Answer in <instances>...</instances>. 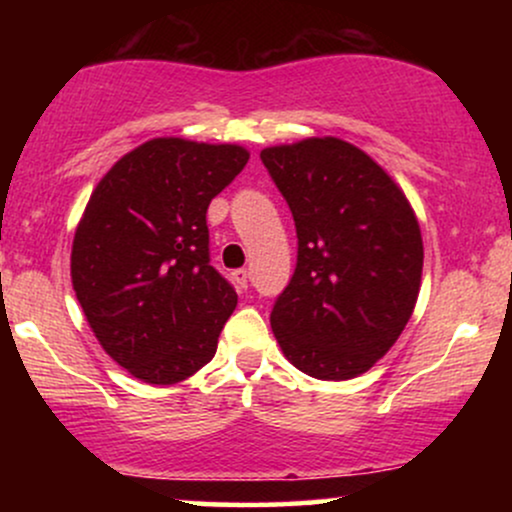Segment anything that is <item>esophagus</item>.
<instances>
[{"label":"esophagus","instance_id":"34e87169","mask_svg":"<svg viewBox=\"0 0 512 512\" xmlns=\"http://www.w3.org/2000/svg\"><path fill=\"white\" fill-rule=\"evenodd\" d=\"M231 276H233V281H236V284L240 286V289H248V284H250L248 269H236V272H233Z\"/></svg>","mask_w":512,"mask_h":512}]
</instances>
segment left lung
I'll return each mask as SVG.
<instances>
[{
    "label": "left lung",
    "instance_id": "left-lung-1",
    "mask_svg": "<svg viewBox=\"0 0 512 512\" xmlns=\"http://www.w3.org/2000/svg\"><path fill=\"white\" fill-rule=\"evenodd\" d=\"M296 221L298 262L272 332L298 370L349 380L383 358L414 313L424 240L385 168L337 137L262 149Z\"/></svg>",
    "mask_w": 512,
    "mask_h": 512
}]
</instances>
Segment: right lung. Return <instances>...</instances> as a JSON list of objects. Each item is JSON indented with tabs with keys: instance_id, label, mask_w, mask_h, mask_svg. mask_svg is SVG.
<instances>
[{
	"instance_id": "right-lung-1",
	"label": "right lung",
	"mask_w": 512,
	"mask_h": 512,
	"mask_svg": "<svg viewBox=\"0 0 512 512\" xmlns=\"http://www.w3.org/2000/svg\"><path fill=\"white\" fill-rule=\"evenodd\" d=\"M248 158L158 137L91 192L72 243L76 301L105 354L144 383H180L216 354L238 296L209 264L207 209Z\"/></svg>"
}]
</instances>
